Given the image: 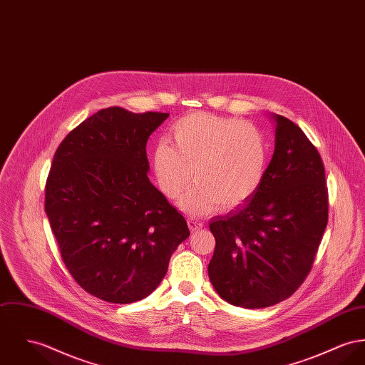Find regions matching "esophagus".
<instances>
[{"label": "esophagus", "instance_id": "obj_1", "mask_svg": "<svg viewBox=\"0 0 365 365\" xmlns=\"http://www.w3.org/2000/svg\"><path fill=\"white\" fill-rule=\"evenodd\" d=\"M187 222H188V227H190V230H191L192 232L200 230V228L203 227V222H200V221H197V220L188 219L187 220Z\"/></svg>", "mask_w": 365, "mask_h": 365}]
</instances>
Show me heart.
I'll list each match as a JSON object with an SVG mask.
<instances>
[{
	"mask_svg": "<svg viewBox=\"0 0 365 365\" xmlns=\"http://www.w3.org/2000/svg\"><path fill=\"white\" fill-rule=\"evenodd\" d=\"M174 146H155L152 165L160 192L174 200L182 196L184 212L200 216L216 207L231 212L260 188L268 162L264 134L253 124L232 118L195 112L170 130Z\"/></svg>",
	"mask_w": 365,
	"mask_h": 365,
	"instance_id": "heart-1",
	"label": "heart"
}]
</instances>
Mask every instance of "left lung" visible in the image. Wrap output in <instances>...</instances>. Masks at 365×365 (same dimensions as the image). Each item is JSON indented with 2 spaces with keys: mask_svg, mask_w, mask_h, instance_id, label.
I'll return each instance as SVG.
<instances>
[{
  "mask_svg": "<svg viewBox=\"0 0 365 365\" xmlns=\"http://www.w3.org/2000/svg\"><path fill=\"white\" fill-rule=\"evenodd\" d=\"M275 149L263 182L241 209L210 221L216 247L209 278L245 309L288 299L304 282L328 222V187L316 146L275 115Z\"/></svg>",
  "mask_w": 365,
  "mask_h": 365,
  "instance_id": "1",
  "label": "left lung"
}]
</instances>
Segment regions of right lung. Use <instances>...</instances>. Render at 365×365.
<instances>
[{
  "instance_id": "add662e5",
  "label": "right lung",
  "mask_w": 365,
  "mask_h": 365,
  "mask_svg": "<svg viewBox=\"0 0 365 365\" xmlns=\"http://www.w3.org/2000/svg\"><path fill=\"white\" fill-rule=\"evenodd\" d=\"M169 113L101 109L59 144L46 213L62 260L90 294L138 302L165 278L190 237L185 219L148 178L146 143Z\"/></svg>"
}]
</instances>
